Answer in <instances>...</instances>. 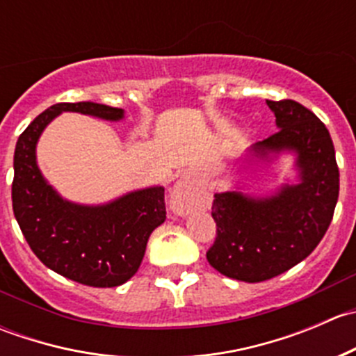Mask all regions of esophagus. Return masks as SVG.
<instances>
[{"label":"esophagus","instance_id":"obj_1","mask_svg":"<svg viewBox=\"0 0 356 356\" xmlns=\"http://www.w3.org/2000/svg\"><path fill=\"white\" fill-rule=\"evenodd\" d=\"M200 207V193L195 182L182 177L175 182L170 193V210L179 217H186Z\"/></svg>","mask_w":356,"mask_h":356}]
</instances>
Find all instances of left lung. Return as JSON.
Listing matches in <instances>:
<instances>
[{"instance_id":"obj_1","label":"left lung","mask_w":356,"mask_h":356,"mask_svg":"<svg viewBox=\"0 0 356 356\" xmlns=\"http://www.w3.org/2000/svg\"><path fill=\"white\" fill-rule=\"evenodd\" d=\"M279 131L248 149L254 161L294 155L296 182L268 196L241 189L215 193L217 238L207 251L215 270L236 281L261 282L303 261L324 238L339 196V170L327 127L293 99L270 102Z\"/></svg>"}]
</instances>
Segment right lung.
Here are the masks:
<instances>
[{
  "label": "right lung",
  "mask_w": 356,
  "mask_h": 356,
  "mask_svg": "<svg viewBox=\"0 0 356 356\" xmlns=\"http://www.w3.org/2000/svg\"><path fill=\"white\" fill-rule=\"evenodd\" d=\"M63 111L118 122L124 110L95 102L58 103L31 122L13 156V213L35 257L63 277L92 288H115L138 272L146 245L167 218L165 188L136 189L103 204L68 201L42 175L35 146Z\"/></svg>",
  "instance_id": "1"
}]
</instances>
